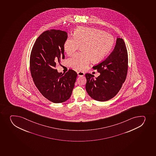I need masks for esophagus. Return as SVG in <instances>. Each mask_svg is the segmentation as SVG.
I'll use <instances>...</instances> for the list:
<instances>
[{"label": "esophagus", "mask_w": 156, "mask_h": 156, "mask_svg": "<svg viewBox=\"0 0 156 156\" xmlns=\"http://www.w3.org/2000/svg\"><path fill=\"white\" fill-rule=\"evenodd\" d=\"M77 74H78V76H83L85 75V73L84 72H82L79 71V72H77Z\"/></svg>", "instance_id": "1"}]
</instances>
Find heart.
Masks as SVG:
<instances>
[{"label":"heart","instance_id":"heart-1","mask_svg":"<svg viewBox=\"0 0 156 156\" xmlns=\"http://www.w3.org/2000/svg\"><path fill=\"white\" fill-rule=\"evenodd\" d=\"M73 36L65 40L63 50L69 55L81 46L82 52L68 60L69 66L79 70L85 69L91 60L94 62L102 61L114 45L112 35L97 28L79 27L75 30Z\"/></svg>","mask_w":156,"mask_h":156}]
</instances>
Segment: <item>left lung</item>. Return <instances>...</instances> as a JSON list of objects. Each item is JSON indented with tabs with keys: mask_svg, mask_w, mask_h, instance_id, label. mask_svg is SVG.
<instances>
[{
	"mask_svg": "<svg viewBox=\"0 0 156 156\" xmlns=\"http://www.w3.org/2000/svg\"><path fill=\"white\" fill-rule=\"evenodd\" d=\"M128 57L123 39L117 38L112 52L103 62L93 66L100 75L85 74V88L89 96L95 100L104 102L112 99L119 93L126 79Z\"/></svg>",
	"mask_w": 156,
	"mask_h": 156,
	"instance_id": "1",
	"label": "left lung"
}]
</instances>
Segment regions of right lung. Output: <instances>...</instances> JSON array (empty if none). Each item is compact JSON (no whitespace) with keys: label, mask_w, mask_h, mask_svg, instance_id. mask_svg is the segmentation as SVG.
<instances>
[{"label":"right lung","mask_w":156,"mask_h":156,"mask_svg":"<svg viewBox=\"0 0 156 156\" xmlns=\"http://www.w3.org/2000/svg\"><path fill=\"white\" fill-rule=\"evenodd\" d=\"M67 37L66 31H44L37 39L30 54V69L34 82L42 95L55 103L69 99L77 76L72 69L65 74L55 69L56 63L65 58L63 43Z\"/></svg>","instance_id":"1"}]
</instances>
